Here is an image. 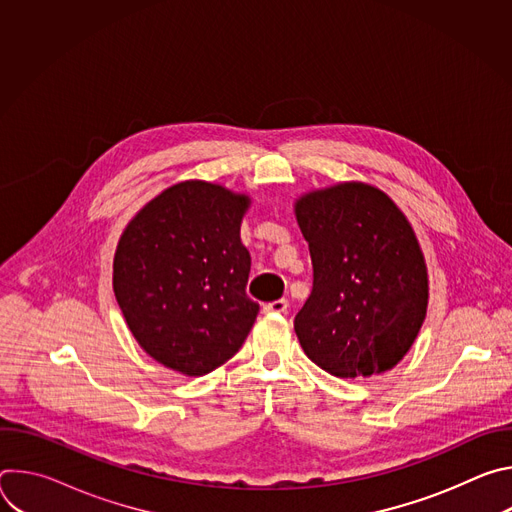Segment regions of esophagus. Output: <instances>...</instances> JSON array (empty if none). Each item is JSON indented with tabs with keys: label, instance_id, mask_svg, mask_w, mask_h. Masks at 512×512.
Here are the masks:
<instances>
[{
	"label": "esophagus",
	"instance_id": "1",
	"mask_svg": "<svg viewBox=\"0 0 512 512\" xmlns=\"http://www.w3.org/2000/svg\"><path fill=\"white\" fill-rule=\"evenodd\" d=\"M287 300L285 298H281V300H275V302H269V304H265L263 306V312H267V314H283V312H287Z\"/></svg>",
	"mask_w": 512,
	"mask_h": 512
}]
</instances>
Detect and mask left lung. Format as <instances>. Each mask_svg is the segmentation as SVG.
Masks as SVG:
<instances>
[{"label": "left lung", "mask_w": 512, "mask_h": 512, "mask_svg": "<svg viewBox=\"0 0 512 512\" xmlns=\"http://www.w3.org/2000/svg\"><path fill=\"white\" fill-rule=\"evenodd\" d=\"M296 218L314 267L294 320L304 352L342 379L393 369L427 312V267L405 214L379 188L344 182L304 194Z\"/></svg>", "instance_id": "obj_1"}]
</instances>
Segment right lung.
I'll return each mask as SVG.
<instances>
[{"mask_svg":"<svg viewBox=\"0 0 512 512\" xmlns=\"http://www.w3.org/2000/svg\"><path fill=\"white\" fill-rule=\"evenodd\" d=\"M249 196L188 180L166 188L125 227L113 291L139 346L164 367L202 377L233 358L259 314L241 243Z\"/></svg>","mask_w":512,"mask_h":512,"instance_id":"obj_1","label":"right lung"}]
</instances>
